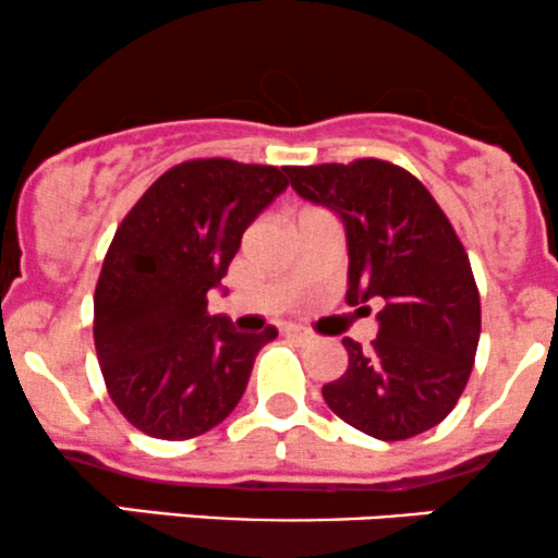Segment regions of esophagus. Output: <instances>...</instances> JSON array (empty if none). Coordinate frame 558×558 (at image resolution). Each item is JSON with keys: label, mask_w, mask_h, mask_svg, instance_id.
Segmentation results:
<instances>
[{"label": "esophagus", "mask_w": 558, "mask_h": 558, "mask_svg": "<svg viewBox=\"0 0 558 558\" xmlns=\"http://www.w3.org/2000/svg\"><path fill=\"white\" fill-rule=\"evenodd\" d=\"M284 331H287V337H292V340H298V342H311L313 340V335L308 329L295 327V324H290V327H287Z\"/></svg>", "instance_id": "34e87169"}]
</instances>
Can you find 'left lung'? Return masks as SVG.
<instances>
[{"mask_svg": "<svg viewBox=\"0 0 558 558\" xmlns=\"http://www.w3.org/2000/svg\"><path fill=\"white\" fill-rule=\"evenodd\" d=\"M303 199L340 216L348 305L372 311V348L345 337L348 372L322 387L327 405L377 440L440 424L464 392L480 342V292L461 240L427 186L405 168L361 158L287 168Z\"/></svg>", "mask_w": 558, "mask_h": 558, "instance_id": "1", "label": "left lung"}]
</instances>
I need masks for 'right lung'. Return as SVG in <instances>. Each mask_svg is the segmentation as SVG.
Returning <instances> with one entry per match:
<instances>
[{
	"instance_id": "right-lung-1",
	"label": "right lung",
	"mask_w": 558,
	"mask_h": 558,
	"mask_svg": "<svg viewBox=\"0 0 558 558\" xmlns=\"http://www.w3.org/2000/svg\"><path fill=\"white\" fill-rule=\"evenodd\" d=\"M287 168L199 158L173 166L129 210L94 290V348L112 403L158 440L221 424L258 350L277 337L210 316L242 234L287 190Z\"/></svg>"
}]
</instances>
